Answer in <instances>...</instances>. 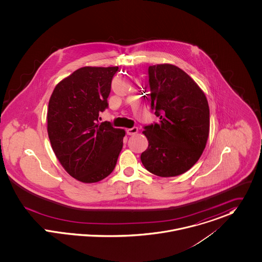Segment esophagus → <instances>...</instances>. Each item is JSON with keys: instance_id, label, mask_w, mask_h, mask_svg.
Segmentation results:
<instances>
[{"instance_id": "esophagus-1", "label": "esophagus", "mask_w": 262, "mask_h": 262, "mask_svg": "<svg viewBox=\"0 0 262 262\" xmlns=\"http://www.w3.org/2000/svg\"><path fill=\"white\" fill-rule=\"evenodd\" d=\"M138 132H139V128H138L137 126H134V127H132V128H127V129H126V134H127L128 136H134V135H136Z\"/></svg>"}]
</instances>
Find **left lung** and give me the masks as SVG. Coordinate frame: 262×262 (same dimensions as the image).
<instances>
[{
  "instance_id": "left-lung-1",
  "label": "left lung",
  "mask_w": 262,
  "mask_h": 262,
  "mask_svg": "<svg viewBox=\"0 0 262 262\" xmlns=\"http://www.w3.org/2000/svg\"><path fill=\"white\" fill-rule=\"evenodd\" d=\"M147 95L160 118L145 126L148 146L141 155L145 169L159 177H176L200 159L210 129V112L203 90L173 64L148 67Z\"/></svg>"
}]
</instances>
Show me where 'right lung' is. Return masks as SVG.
I'll list each match as a JSON object with an SVG mask.
<instances>
[{
  "label": "right lung",
  "mask_w": 262,
  "mask_h": 262,
  "mask_svg": "<svg viewBox=\"0 0 262 262\" xmlns=\"http://www.w3.org/2000/svg\"><path fill=\"white\" fill-rule=\"evenodd\" d=\"M117 70V66L81 67L62 79L49 99L51 146L64 170L82 183H96L112 174L122 148L124 129L99 122Z\"/></svg>",
  "instance_id": "1"
}]
</instances>
